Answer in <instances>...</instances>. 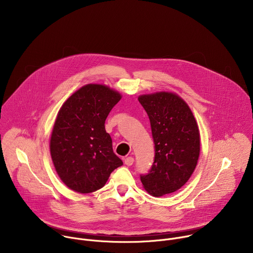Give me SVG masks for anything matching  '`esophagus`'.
<instances>
[{
    "label": "esophagus",
    "mask_w": 253,
    "mask_h": 253,
    "mask_svg": "<svg viewBox=\"0 0 253 253\" xmlns=\"http://www.w3.org/2000/svg\"><path fill=\"white\" fill-rule=\"evenodd\" d=\"M124 163H125V165H127V166H131V165L134 163V158H133V157H127V158H125Z\"/></svg>",
    "instance_id": "1"
}]
</instances>
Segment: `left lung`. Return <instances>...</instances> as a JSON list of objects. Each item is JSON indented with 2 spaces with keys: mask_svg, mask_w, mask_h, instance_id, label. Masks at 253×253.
I'll list each match as a JSON object with an SVG mask.
<instances>
[{
  "mask_svg": "<svg viewBox=\"0 0 253 253\" xmlns=\"http://www.w3.org/2000/svg\"><path fill=\"white\" fill-rule=\"evenodd\" d=\"M151 124L155 157L148 174L141 175L143 187L160 197L181 188L197 165L200 135L186 102L171 92H157L138 98Z\"/></svg>",
  "mask_w": 253,
  "mask_h": 253,
  "instance_id": "1",
  "label": "left lung"
}]
</instances>
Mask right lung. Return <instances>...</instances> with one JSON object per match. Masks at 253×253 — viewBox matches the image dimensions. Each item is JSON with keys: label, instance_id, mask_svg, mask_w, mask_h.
<instances>
[{"label": "right lung", "instance_id": "1", "mask_svg": "<svg viewBox=\"0 0 253 253\" xmlns=\"http://www.w3.org/2000/svg\"><path fill=\"white\" fill-rule=\"evenodd\" d=\"M120 99L121 95L109 87L88 84L62 105L53 127L50 152L59 177L70 189L94 192L123 165L105 130V120Z\"/></svg>", "mask_w": 253, "mask_h": 253}]
</instances>
